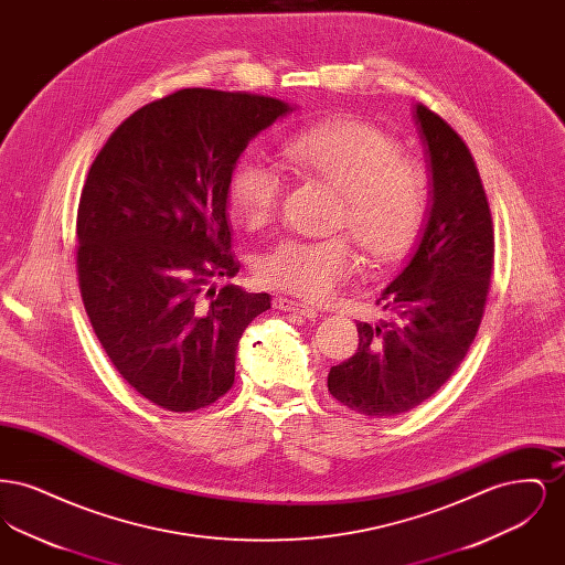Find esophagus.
Instances as JSON below:
<instances>
[{"instance_id":"1","label":"esophagus","mask_w":565,"mask_h":565,"mask_svg":"<svg viewBox=\"0 0 565 565\" xmlns=\"http://www.w3.org/2000/svg\"><path fill=\"white\" fill-rule=\"evenodd\" d=\"M275 309L298 313V316H302V318H316V316H318V311H316L313 307H309V305H305V302H298V300H292V298H286V296H277V298H275Z\"/></svg>"}]
</instances>
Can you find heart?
Listing matches in <instances>:
<instances>
[{
	"instance_id": "1",
	"label": "heart",
	"mask_w": 565,
	"mask_h": 565,
	"mask_svg": "<svg viewBox=\"0 0 565 565\" xmlns=\"http://www.w3.org/2000/svg\"><path fill=\"white\" fill-rule=\"evenodd\" d=\"M281 154L295 169L339 190L337 226L348 228L375 265L403 260L430 207V175L398 141L360 118H332L290 135ZM284 192L281 173L254 152L231 164L226 199L245 224L267 222ZM362 258L348 235L307 242L284 237L260 254L263 284L309 300L334 295L360 270Z\"/></svg>"
}]
</instances>
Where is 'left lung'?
<instances>
[{
    "mask_svg": "<svg viewBox=\"0 0 565 565\" xmlns=\"http://www.w3.org/2000/svg\"><path fill=\"white\" fill-rule=\"evenodd\" d=\"M430 167V210L417 247L376 305L392 320L358 322V351L328 373V392L369 417L401 415L454 375L483 320L493 267V222L463 139L417 104Z\"/></svg>",
    "mask_w": 565,
    "mask_h": 565,
    "instance_id": "8db88e82",
    "label": "left lung"
}]
</instances>
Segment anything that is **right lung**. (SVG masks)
Wrapping results in <instances>:
<instances>
[{
  "mask_svg": "<svg viewBox=\"0 0 565 565\" xmlns=\"http://www.w3.org/2000/svg\"><path fill=\"white\" fill-rule=\"evenodd\" d=\"M292 106L265 95L184 88L131 114L90 164L78 207V284L90 326L122 379L189 413L235 383L243 330L267 292L239 273L226 178L247 143Z\"/></svg>",
  "mask_w": 565,
  "mask_h": 565,
  "instance_id": "add662e5",
  "label": "right lung"
}]
</instances>
